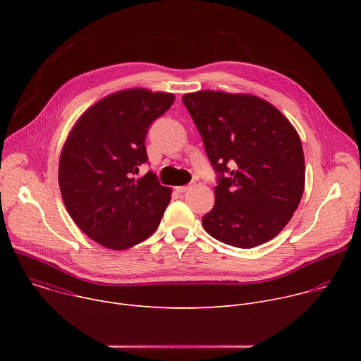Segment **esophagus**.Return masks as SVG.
Instances as JSON below:
<instances>
[{
	"label": "esophagus",
	"mask_w": 361,
	"mask_h": 361,
	"mask_svg": "<svg viewBox=\"0 0 361 361\" xmlns=\"http://www.w3.org/2000/svg\"><path fill=\"white\" fill-rule=\"evenodd\" d=\"M188 188H190V185H180V187H176V190H177L178 192H185Z\"/></svg>",
	"instance_id": "esophagus-1"
}]
</instances>
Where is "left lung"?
Returning a JSON list of instances; mask_svg holds the SVG:
<instances>
[{
  "label": "left lung",
  "instance_id": "obj_1",
  "mask_svg": "<svg viewBox=\"0 0 361 361\" xmlns=\"http://www.w3.org/2000/svg\"><path fill=\"white\" fill-rule=\"evenodd\" d=\"M220 173L216 204L202 217L212 237L238 248L274 238L297 210L305 181L298 133L269 101L202 90L183 95Z\"/></svg>",
  "mask_w": 361,
  "mask_h": 361
}]
</instances>
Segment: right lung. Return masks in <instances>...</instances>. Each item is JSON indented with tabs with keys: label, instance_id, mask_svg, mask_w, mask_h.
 Instances as JSON below:
<instances>
[{
	"label": "right lung",
	"instance_id": "obj_1",
	"mask_svg": "<svg viewBox=\"0 0 361 361\" xmlns=\"http://www.w3.org/2000/svg\"><path fill=\"white\" fill-rule=\"evenodd\" d=\"M171 92L128 88L113 92L85 110L71 128L59 166L66 209L91 240L111 250H127L157 230L171 188L148 171L149 124L174 102Z\"/></svg>",
	"mask_w": 361,
	"mask_h": 361
}]
</instances>
